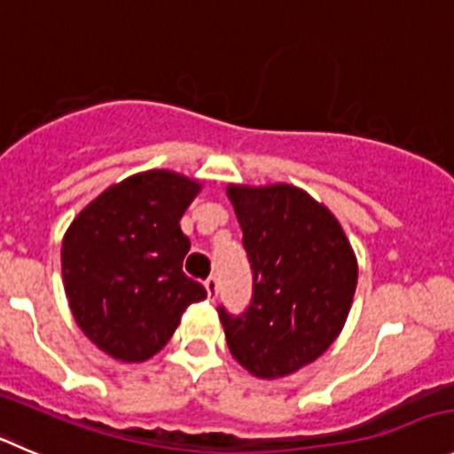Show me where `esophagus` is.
<instances>
[{
	"label": "esophagus",
	"mask_w": 454,
	"mask_h": 454,
	"mask_svg": "<svg viewBox=\"0 0 454 454\" xmlns=\"http://www.w3.org/2000/svg\"><path fill=\"white\" fill-rule=\"evenodd\" d=\"M205 289L207 294H209V299H215V294H218V278H215V276H209V278L205 280Z\"/></svg>",
	"instance_id": "esophagus-1"
}]
</instances>
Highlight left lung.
<instances>
[{"label":"left lung","mask_w":454,"mask_h":454,"mask_svg":"<svg viewBox=\"0 0 454 454\" xmlns=\"http://www.w3.org/2000/svg\"><path fill=\"white\" fill-rule=\"evenodd\" d=\"M252 262V303L218 317L234 359L258 379L312 364L334 343L352 308L356 256L339 220L294 184L227 187Z\"/></svg>","instance_id":"8db88e82"}]
</instances>
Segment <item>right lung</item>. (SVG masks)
I'll list each match as a JSON object with an SVG mask.
<instances>
[{
	"label": "right lung",
	"mask_w": 454,
	"mask_h": 454,
	"mask_svg": "<svg viewBox=\"0 0 454 454\" xmlns=\"http://www.w3.org/2000/svg\"><path fill=\"white\" fill-rule=\"evenodd\" d=\"M202 184L176 171L136 174L84 207L62 240L64 292L102 352L140 364L169 343L180 317L207 299L183 271L180 218Z\"/></svg>",
	"instance_id": "add662e5"
}]
</instances>
